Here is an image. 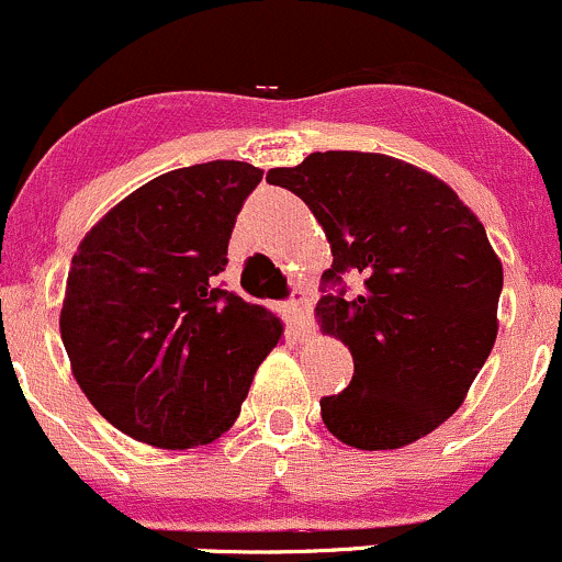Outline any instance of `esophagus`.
<instances>
[{"instance_id": "34e87169", "label": "esophagus", "mask_w": 562, "mask_h": 562, "mask_svg": "<svg viewBox=\"0 0 562 562\" xmlns=\"http://www.w3.org/2000/svg\"><path fill=\"white\" fill-rule=\"evenodd\" d=\"M289 319L294 322L297 333H305V316H308V292L305 289H292V297L286 303Z\"/></svg>"}]
</instances>
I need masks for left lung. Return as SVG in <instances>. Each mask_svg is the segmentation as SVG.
Masks as SVG:
<instances>
[{"label": "left lung", "instance_id": "left-lung-1", "mask_svg": "<svg viewBox=\"0 0 562 562\" xmlns=\"http://www.w3.org/2000/svg\"><path fill=\"white\" fill-rule=\"evenodd\" d=\"M268 181L311 207L333 248L316 316L349 346L355 375L322 397L327 430L370 452L432 432L497 335L503 268L482 222L436 176L384 154H311ZM346 272L363 279L355 295Z\"/></svg>", "mask_w": 562, "mask_h": 562}]
</instances>
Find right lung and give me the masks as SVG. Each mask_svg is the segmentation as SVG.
I'll return each mask as SVG.
<instances>
[{
	"instance_id": "obj_1",
	"label": "right lung",
	"mask_w": 562,
	"mask_h": 562,
	"mask_svg": "<svg viewBox=\"0 0 562 562\" xmlns=\"http://www.w3.org/2000/svg\"><path fill=\"white\" fill-rule=\"evenodd\" d=\"M262 170L207 161L154 178L80 240L61 340L91 406L159 449L216 441L279 338L273 311L216 286Z\"/></svg>"
}]
</instances>
